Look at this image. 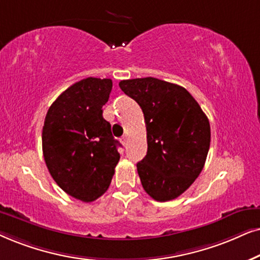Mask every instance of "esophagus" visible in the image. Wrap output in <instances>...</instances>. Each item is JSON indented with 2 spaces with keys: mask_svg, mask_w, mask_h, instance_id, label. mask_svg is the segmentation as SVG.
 Segmentation results:
<instances>
[{
  "mask_svg": "<svg viewBox=\"0 0 260 260\" xmlns=\"http://www.w3.org/2000/svg\"><path fill=\"white\" fill-rule=\"evenodd\" d=\"M120 141H121V144L123 145V146H126V145H127V137H122L120 139Z\"/></svg>",
  "mask_w": 260,
  "mask_h": 260,
  "instance_id": "1",
  "label": "esophagus"
}]
</instances>
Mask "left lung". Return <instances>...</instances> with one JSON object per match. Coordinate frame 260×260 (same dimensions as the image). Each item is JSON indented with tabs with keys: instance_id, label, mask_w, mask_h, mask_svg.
Instances as JSON below:
<instances>
[{
	"instance_id": "left-lung-1",
	"label": "left lung",
	"mask_w": 260,
	"mask_h": 260,
	"mask_svg": "<svg viewBox=\"0 0 260 260\" xmlns=\"http://www.w3.org/2000/svg\"><path fill=\"white\" fill-rule=\"evenodd\" d=\"M143 109L147 154L137 164L141 184L159 202L182 195L205 166L210 146L208 117L181 85L153 77L119 83Z\"/></svg>"
}]
</instances>
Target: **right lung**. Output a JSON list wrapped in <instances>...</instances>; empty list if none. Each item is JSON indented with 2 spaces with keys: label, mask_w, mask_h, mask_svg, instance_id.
Here are the masks:
<instances>
[{
  "label": "right lung",
  "mask_w": 260,
  "mask_h": 260,
  "mask_svg": "<svg viewBox=\"0 0 260 260\" xmlns=\"http://www.w3.org/2000/svg\"><path fill=\"white\" fill-rule=\"evenodd\" d=\"M109 78L82 79L52 103L43 127V153L52 178L68 195L92 202L107 191L119 162L102 107L108 102Z\"/></svg>",
  "instance_id": "right-lung-1"
}]
</instances>
